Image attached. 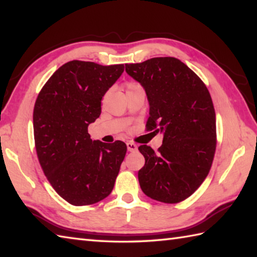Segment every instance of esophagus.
Masks as SVG:
<instances>
[{
	"mask_svg": "<svg viewBox=\"0 0 257 257\" xmlns=\"http://www.w3.org/2000/svg\"><path fill=\"white\" fill-rule=\"evenodd\" d=\"M127 149H128V151H136L138 149V147H137V145L136 144H134V143H127Z\"/></svg>",
	"mask_w": 257,
	"mask_h": 257,
	"instance_id": "esophagus-1",
	"label": "esophagus"
}]
</instances>
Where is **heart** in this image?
Returning <instances> with one entry per match:
<instances>
[{"label": "heart", "instance_id": "heart-1", "mask_svg": "<svg viewBox=\"0 0 257 257\" xmlns=\"http://www.w3.org/2000/svg\"><path fill=\"white\" fill-rule=\"evenodd\" d=\"M136 87H139V85H137V84H134V83H132V84H128V89H127V90L134 89V88H136Z\"/></svg>", "mask_w": 257, "mask_h": 257}]
</instances>
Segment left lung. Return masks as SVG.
I'll list each match as a JSON object with an SVG mask.
<instances>
[{
  "label": "left lung",
  "instance_id": "obj_1",
  "mask_svg": "<svg viewBox=\"0 0 257 257\" xmlns=\"http://www.w3.org/2000/svg\"><path fill=\"white\" fill-rule=\"evenodd\" d=\"M125 72L146 91L148 130L163 136L158 152L139 147L146 160L138 172L140 188L151 199L178 203L204 181L214 157L216 122L210 92L193 70L174 57L127 64Z\"/></svg>",
  "mask_w": 257,
  "mask_h": 257
}]
</instances>
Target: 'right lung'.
Instances as JSON below:
<instances>
[{"mask_svg": "<svg viewBox=\"0 0 257 257\" xmlns=\"http://www.w3.org/2000/svg\"><path fill=\"white\" fill-rule=\"evenodd\" d=\"M123 64L102 66L72 61L43 87L33 127L38 160L54 190L68 203L94 204L111 193L127 146L90 139L101 99L123 73Z\"/></svg>", "mask_w": 257, "mask_h": 257, "instance_id": "obj_1", "label": "right lung"}]
</instances>
